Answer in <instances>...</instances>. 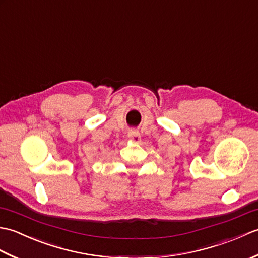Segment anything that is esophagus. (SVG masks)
Here are the masks:
<instances>
[{"mask_svg": "<svg viewBox=\"0 0 258 258\" xmlns=\"http://www.w3.org/2000/svg\"><path fill=\"white\" fill-rule=\"evenodd\" d=\"M127 135H128V139H130L131 141L135 142V143H139V142L141 141V135H140V132H139V131L131 130Z\"/></svg>", "mask_w": 258, "mask_h": 258, "instance_id": "34e87169", "label": "esophagus"}]
</instances>
